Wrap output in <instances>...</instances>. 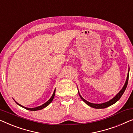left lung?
Listing matches in <instances>:
<instances>
[{"instance_id": "1", "label": "left lung", "mask_w": 133, "mask_h": 133, "mask_svg": "<svg viewBox=\"0 0 133 133\" xmlns=\"http://www.w3.org/2000/svg\"><path fill=\"white\" fill-rule=\"evenodd\" d=\"M129 71H130V68H128V75H127V79H126V81H125V84L123 86L122 89L120 91L117 93V94L116 95V96L114 97L113 99H111V100L108 101L106 102H104V103H102V104H94V103H91V102H90L89 101H86L85 99H84L83 97L81 96V95H80V93L79 92V90H78V93H79V95L80 96V98H81V99L84 102H85V103L91 107L92 108H97V109H99V108H107L109 106H111V105L114 104L115 103H116L117 101H118L120 99V98H121V96H122L123 93H124V91L125 90V89H126L127 88V84H128V78H129Z\"/></svg>"}]
</instances>
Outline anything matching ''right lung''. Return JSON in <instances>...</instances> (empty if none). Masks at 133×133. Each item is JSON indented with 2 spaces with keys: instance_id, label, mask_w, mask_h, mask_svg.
Listing matches in <instances>:
<instances>
[{
  "instance_id": "add662e5",
  "label": "right lung",
  "mask_w": 133,
  "mask_h": 133,
  "mask_svg": "<svg viewBox=\"0 0 133 133\" xmlns=\"http://www.w3.org/2000/svg\"><path fill=\"white\" fill-rule=\"evenodd\" d=\"M55 90H56V89H55V90H54V93H53V95H52L51 98H50L49 99V100L47 102H45V103L43 104H42V105L38 106V107H34V108H28V107H24V106H23V105H20V104H19L18 103H17V102L15 100H14V101H15V102H16V103L18 105H20V107H22L25 108V109H26V110H30V111H37V110H40L43 109L44 108L46 107H47L48 105H49L50 103H51L52 101H53V99H54V96H55Z\"/></svg>"
}]
</instances>
